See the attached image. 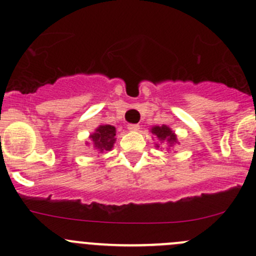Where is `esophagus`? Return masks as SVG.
Returning a JSON list of instances; mask_svg holds the SVG:
<instances>
[{"instance_id": "esophagus-1", "label": "esophagus", "mask_w": 256, "mask_h": 256, "mask_svg": "<svg viewBox=\"0 0 256 256\" xmlns=\"http://www.w3.org/2000/svg\"><path fill=\"white\" fill-rule=\"evenodd\" d=\"M128 128L130 131H138L140 130V125L138 124H128Z\"/></svg>"}]
</instances>
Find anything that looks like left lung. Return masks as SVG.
Returning <instances> with one entry per match:
<instances>
[{
  "label": "left lung",
  "instance_id": "8db88e82",
  "mask_svg": "<svg viewBox=\"0 0 256 256\" xmlns=\"http://www.w3.org/2000/svg\"><path fill=\"white\" fill-rule=\"evenodd\" d=\"M151 131L152 134H154V135L158 138L160 141H166V142H168L170 144H174L177 142V138L176 135H174V132H172L171 128H167L166 125L154 126Z\"/></svg>",
  "mask_w": 256,
  "mask_h": 256
}]
</instances>
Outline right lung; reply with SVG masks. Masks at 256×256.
<instances>
[{
	"mask_svg": "<svg viewBox=\"0 0 256 256\" xmlns=\"http://www.w3.org/2000/svg\"><path fill=\"white\" fill-rule=\"evenodd\" d=\"M115 128L112 125H102L95 130L92 135H90V140L96 150L100 152L110 151L115 142L116 135Z\"/></svg>",
	"mask_w": 256,
	"mask_h": 256,
	"instance_id": "1",
	"label": "right lung"
}]
</instances>
